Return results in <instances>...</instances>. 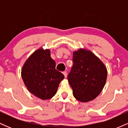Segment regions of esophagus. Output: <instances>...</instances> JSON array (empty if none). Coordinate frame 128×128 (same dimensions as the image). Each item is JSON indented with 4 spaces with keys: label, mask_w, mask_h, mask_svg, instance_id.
Instances as JSON below:
<instances>
[{
    "label": "esophagus",
    "mask_w": 128,
    "mask_h": 128,
    "mask_svg": "<svg viewBox=\"0 0 128 128\" xmlns=\"http://www.w3.org/2000/svg\"><path fill=\"white\" fill-rule=\"evenodd\" d=\"M63 74H64V77L66 78H67V72H63Z\"/></svg>",
    "instance_id": "1"
}]
</instances>
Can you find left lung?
Instances as JSON below:
<instances>
[{
	"mask_svg": "<svg viewBox=\"0 0 128 128\" xmlns=\"http://www.w3.org/2000/svg\"><path fill=\"white\" fill-rule=\"evenodd\" d=\"M73 61L67 78L73 96L82 102L94 99L106 83V66L92 51L82 48L73 52Z\"/></svg>",
	"mask_w": 128,
	"mask_h": 128,
	"instance_id": "8db88e82",
	"label": "left lung"
}]
</instances>
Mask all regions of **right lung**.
Wrapping results in <instances>:
<instances>
[{"label":"right lung","instance_id":"right-lung-1","mask_svg":"<svg viewBox=\"0 0 128 128\" xmlns=\"http://www.w3.org/2000/svg\"><path fill=\"white\" fill-rule=\"evenodd\" d=\"M56 63L50 49L39 48L30 55L22 68V78L30 93L42 100L51 99L64 79L55 69Z\"/></svg>","mask_w":128,"mask_h":128}]
</instances>
